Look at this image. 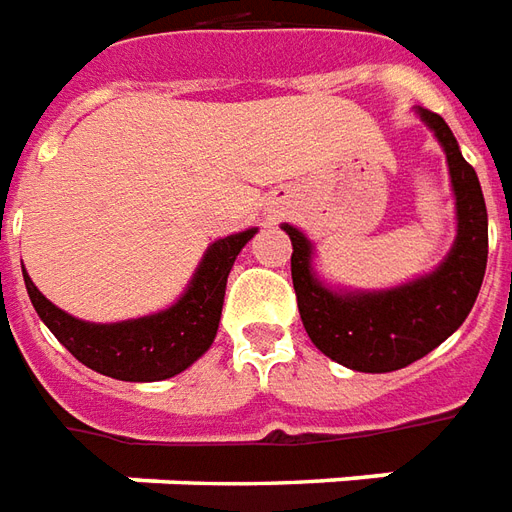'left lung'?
Wrapping results in <instances>:
<instances>
[{"instance_id":"1","label":"left lung","mask_w":512,"mask_h":512,"mask_svg":"<svg viewBox=\"0 0 512 512\" xmlns=\"http://www.w3.org/2000/svg\"><path fill=\"white\" fill-rule=\"evenodd\" d=\"M447 151L458 206V239L436 273L389 292L339 295L311 273V242L292 239V284L308 339L336 364L355 372H394L419 361L469 317L488 262V212L477 173L460 157L458 140L438 112L419 110Z\"/></svg>"}]
</instances>
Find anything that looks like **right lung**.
<instances>
[{"mask_svg":"<svg viewBox=\"0 0 512 512\" xmlns=\"http://www.w3.org/2000/svg\"><path fill=\"white\" fill-rule=\"evenodd\" d=\"M253 234L256 228L217 239L206 250L204 262L179 303L140 320L112 322V325L82 322L49 303L27 273H24V284L38 317L76 361L115 380H132V383L165 380L184 372L215 342L228 273L234 267L237 253L245 248V242Z\"/></svg>","mask_w":512,"mask_h":512,"instance_id":"obj_1","label":"right lung"}]
</instances>
